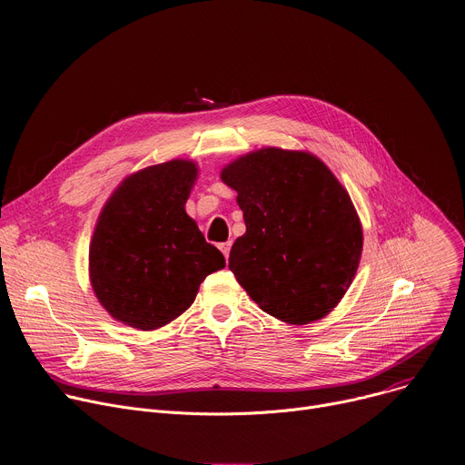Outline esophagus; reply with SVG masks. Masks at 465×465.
Returning a JSON list of instances; mask_svg holds the SVG:
<instances>
[{
	"instance_id": "34e87169",
	"label": "esophagus",
	"mask_w": 465,
	"mask_h": 465,
	"mask_svg": "<svg viewBox=\"0 0 465 465\" xmlns=\"http://www.w3.org/2000/svg\"><path fill=\"white\" fill-rule=\"evenodd\" d=\"M219 249H221V252L224 254V258L228 260V256H230V249H232V241H226V242H221L219 244Z\"/></svg>"
}]
</instances>
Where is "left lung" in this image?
Returning a JSON list of instances; mask_svg holds the SVG:
<instances>
[{
  "instance_id": "left-lung-1",
  "label": "left lung",
  "mask_w": 465,
  "mask_h": 465,
  "mask_svg": "<svg viewBox=\"0 0 465 465\" xmlns=\"http://www.w3.org/2000/svg\"><path fill=\"white\" fill-rule=\"evenodd\" d=\"M246 224L230 251L237 282L269 316L290 325L325 318L342 301L362 254L355 205L308 151L262 147L226 164Z\"/></svg>"
}]
</instances>
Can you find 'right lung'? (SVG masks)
I'll use <instances>...</instances> for the list:
<instances>
[{"label": "right lung", "mask_w": 465, "mask_h": 465, "mask_svg": "<svg viewBox=\"0 0 465 465\" xmlns=\"http://www.w3.org/2000/svg\"><path fill=\"white\" fill-rule=\"evenodd\" d=\"M200 168L173 159L123 179L89 244V282L119 323L154 331L179 318L226 260L184 211Z\"/></svg>", "instance_id": "add662e5"}]
</instances>
